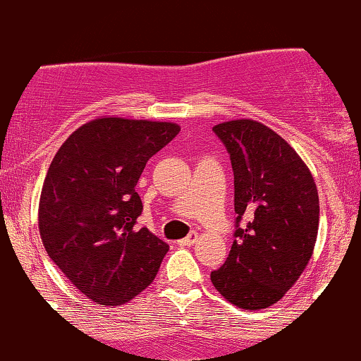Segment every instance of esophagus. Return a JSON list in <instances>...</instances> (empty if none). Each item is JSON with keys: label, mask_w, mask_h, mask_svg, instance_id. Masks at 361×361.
Here are the masks:
<instances>
[{"label": "esophagus", "mask_w": 361, "mask_h": 361, "mask_svg": "<svg viewBox=\"0 0 361 361\" xmlns=\"http://www.w3.org/2000/svg\"><path fill=\"white\" fill-rule=\"evenodd\" d=\"M197 233H192V234H188L186 235V238H183V239H180V241H178V244H180V246H193V243L197 241Z\"/></svg>", "instance_id": "1"}]
</instances>
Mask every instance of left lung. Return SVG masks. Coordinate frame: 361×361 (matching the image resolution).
Here are the masks:
<instances>
[{"label":"left lung","mask_w":361,"mask_h":361,"mask_svg":"<svg viewBox=\"0 0 361 361\" xmlns=\"http://www.w3.org/2000/svg\"><path fill=\"white\" fill-rule=\"evenodd\" d=\"M212 130L233 164L235 229L229 256L210 280L238 307H270L312 256L319 229L316 183L287 140L263 123L231 120Z\"/></svg>","instance_id":"8db88e82"}]
</instances>
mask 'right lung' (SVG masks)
I'll list each match as a JSON object with an SVG mask.
<instances>
[{
  "mask_svg": "<svg viewBox=\"0 0 361 361\" xmlns=\"http://www.w3.org/2000/svg\"><path fill=\"white\" fill-rule=\"evenodd\" d=\"M180 127L149 120L97 118L54 156L39 205L49 258L91 300L122 305L154 280L169 246L137 227L135 192L146 163Z\"/></svg>",
  "mask_w": 361,
  "mask_h": 361,
  "instance_id": "obj_1",
  "label": "right lung"
}]
</instances>
